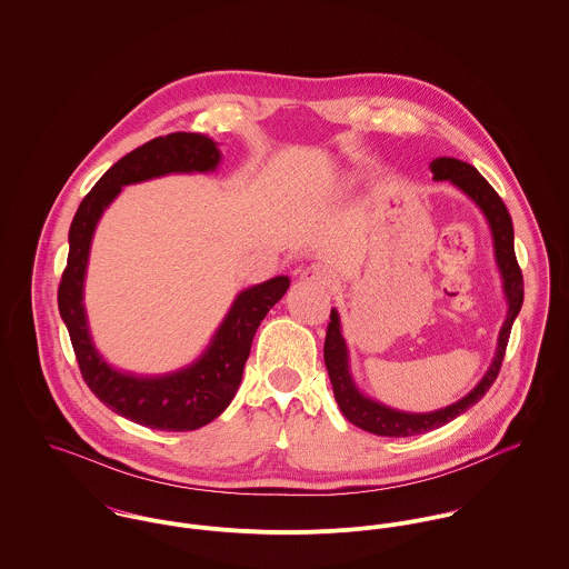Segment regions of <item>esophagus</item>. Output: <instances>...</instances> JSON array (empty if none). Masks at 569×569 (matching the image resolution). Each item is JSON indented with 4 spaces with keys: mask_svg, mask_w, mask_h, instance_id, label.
Instances as JSON below:
<instances>
[{
    "mask_svg": "<svg viewBox=\"0 0 569 569\" xmlns=\"http://www.w3.org/2000/svg\"><path fill=\"white\" fill-rule=\"evenodd\" d=\"M301 279H306L308 283H316V286H329L333 281V274L322 263H310L301 270Z\"/></svg>",
    "mask_w": 569,
    "mask_h": 569,
    "instance_id": "esophagus-1",
    "label": "esophagus"
}]
</instances>
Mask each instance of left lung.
I'll use <instances>...</instances> for the list:
<instances>
[{
  "label": "left lung",
  "instance_id": "obj_1",
  "mask_svg": "<svg viewBox=\"0 0 569 569\" xmlns=\"http://www.w3.org/2000/svg\"><path fill=\"white\" fill-rule=\"evenodd\" d=\"M432 174L435 181H451L456 188L465 191L487 216L491 233H493V249H496V259L498 268L505 279V295L508 301V312H506L505 325L498 338V351L496 358L487 371V376L480 379V383L465 395L460 401L437 410V412H399L392 408H386L378 401L365 397L349 373V360H347V345L340 333V320L338 312L331 310L329 315V325H327V336H325V367L331 379L333 397L342 410V415L358 428L378 435V437H415L423 435L430 430H437L445 423L453 421L458 415L469 410L473 403H478L487 390L493 386L498 379V373L502 369L505 360L506 345L510 338V327L515 318L521 310L523 303V277L521 268L515 257V233H512V220L506 209L505 200L500 193L489 186V181L469 163L451 159V157H441L432 161Z\"/></svg>",
  "mask_w": 569,
  "mask_h": 569
}]
</instances>
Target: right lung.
Segmentation results:
<instances>
[{
	"instance_id": "1",
	"label": "right lung",
	"mask_w": 569,
	"mask_h": 569,
	"mask_svg": "<svg viewBox=\"0 0 569 569\" xmlns=\"http://www.w3.org/2000/svg\"><path fill=\"white\" fill-rule=\"evenodd\" d=\"M220 150L202 132L154 137L113 163L89 191L69 227V254L59 283L63 316L82 379L91 392L128 421L166 432H190L213 421L233 399L251 353L254 331L286 295L290 279L274 277L238 295L207 351L183 371L161 378L120 373L96 351L82 306V283L93 229L124 186L170 172L216 170Z\"/></svg>"
}]
</instances>
